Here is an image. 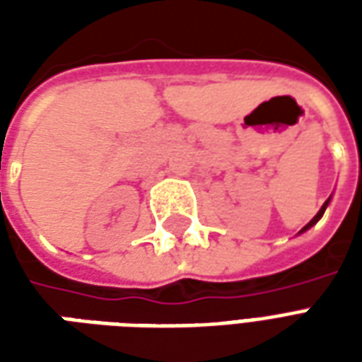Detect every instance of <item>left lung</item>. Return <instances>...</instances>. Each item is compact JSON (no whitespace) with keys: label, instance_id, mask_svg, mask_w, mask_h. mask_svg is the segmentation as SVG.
I'll use <instances>...</instances> for the list:
<instances>
[{"label":"left lung","instance_id":"left-lung-1","mask_svg":"<svg viewBox=\"0 0 362 362\" xmlns=\"http://www.w3.org/2000/svg\"><path fill=\"white\" fill-rule=\"evenodd\" d=\"M327 204H329V199H327L326 204H324V205H322V207H320V211L316 213V215H314V219H312L310 223H308V225H306V227H304L303 230H300V233H304V230H308V228H310V227H314V225H316V223H318V221L322 219V215H324V211H326Z\"/></svg>","mask_w":362,"mask_h":362}]
</instances>
